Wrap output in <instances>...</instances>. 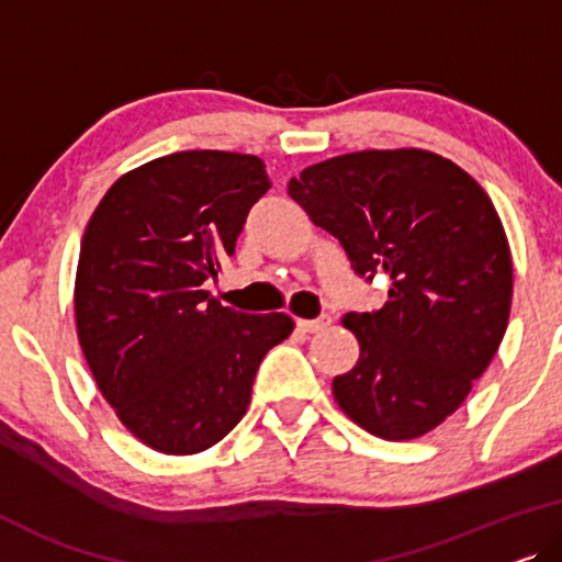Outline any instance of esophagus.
<instances>
[{"label": "esophagus", "mask_w": 562, "mask_h": 562, "mask_svg": "<svg viewBox=\"0 0 562 562\" xmlns=\"http://www.w3.org/2000/svg\"><path fill=\"white\" fill-rule=\"evenodd\" d=\"M330 323H334V318H330L328 313H323L321 318H315V321H305V318H297L295 321V326L300 328V330H305V334H318V330H323V328H328Z\"/></svg>", "instance_id": "34e87169"}]
</instances>
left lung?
I'll use <instances>...</instances> for the list:
<instances>
[{
  "instance_id": "obj_1",
  "label": "left lung",
  "mask_w": 562,
  "mask_h": 562,
  "mask_svg": "<svg viewBox=\"0 0 562 562\" xmlns=\"http://www.w3.org/2000/svg\"><path fill=\"white\" fill-rule=\"evenodd\" d=\"M357 274L384 272L390 300L344 315L359 361L334 379L338 407L371 436L413 440L453 415L499 349L512 251L484 188L417 147L361 149L288 183Z\"/></svg>"
}]
</instances>
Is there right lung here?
I'll return each mask as SVG.
<instances>
[{
    "label": "right lung",
    "instance_id": "right-lung-1",
    "mask_svg": "<svg viewBox=\"0 0 562 562\" xmlns=\"http://www.w3.org/2000/svg\"><path fill=\"white\" fill-rule=\"evenodd\" d=\"M270 186L257 155L172 153L124 172L86 226L78 344L124 428L157 453L193 456L228 436L265 353L295 328L203 290Z\"/></svg>",
    "mask_w": 562,
    "mask_h": 562
}]
</instances>
